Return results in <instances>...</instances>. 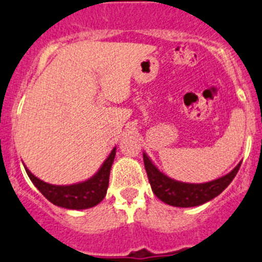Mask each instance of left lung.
Here are the masks:
<instances>
[{
	"label": "left lung",
	"instance_id": "8db88e82",
	"mask_svg": "<svg viewBox=\"0 0 262 262\" xmlns=\"http://www.w3.org/2000/svg\"><path fill=\"white\" fill-rule=\"evenodd\" d=\"M143 164H145L152 192L162 202L176 207L200 206L215 199L231 184L241 166L240 162L227 175L219 177L212 181L204 182V184H188V182L177 181L165 175L155 166L150 157L145 152H143Z\"/></svg>",
	"mask_w": 262,
	"mask_h": 262
}]
</instances>
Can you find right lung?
I'll list each match as a JSON object with an SVG mask.
<instances>
[{
	"label": "right lung",
	"instance_id": "right-lung-1",
	"mask_svg": "<svg viewBox=\"0 0 262 262\" xmlns=\"http://www.w3.org/2000/svg\"><path fill=\"white\" fill-rule=\"evenodd\" d=\"M116 147L111 151L107 159L103 161L101 167L94 176L82 182L72 185H51L42 181L33 175L25 166L27 175L32 184L50 202L56 206L70 210H85L96 206L106 196L108 187V179L111 166L114 164Z\"/></svg>",
	"mask_w": 262,
	"mask_h": 262
}]
</instances>
